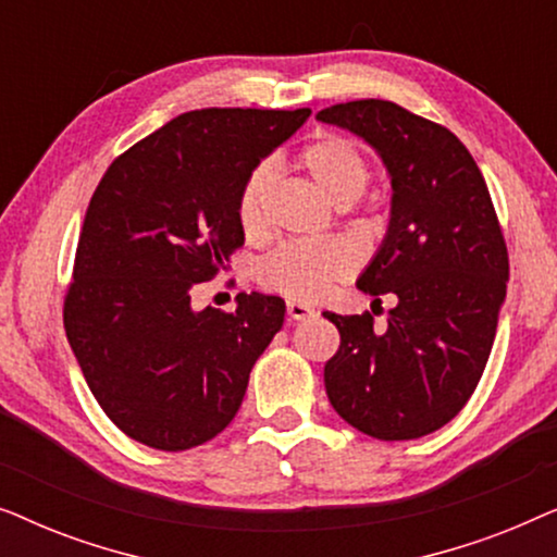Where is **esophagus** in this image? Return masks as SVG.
<instances>
[{
	"label": "esophagus",
	"mask_w": 557,
	"mask_h": 557,
	"mask_svg": "<svg viewBox=\"0 0 557 557\" xmlns=\"http://www.w3.org/2000/svg\"><path fill=\"white\" fill-rule=\"evenodd\" d=\"M286 311H288V317L296 319V322H301V319L317 314L314 307H309V304H301V301H288Z\"/></svg>",
	"instance_id": "1"
}]
</instances>
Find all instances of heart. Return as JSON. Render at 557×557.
<instances>
[{"instance_id": "heart-1", "label": "heart", "mask_w": 557, "mask_h": 557, "mask_svg": "<svg viewBox=\"0 0 557 557\" xmlns=\"http://www.w3.org/2000/svg\"><path fill=\"white\" fill-rule=\"evenodd\" d=\"M299 166L334 205H349L364 193L370 164L355 141L339 134H319L299 151ZM271 164H258L243 182L238 195V223L246 238L269 231V200L273 193ZM355 250L345 240H299L281 246L258 265V281L286 299L314 301L330 292L334 281L355 271Z\"/></svg>"}]
</instances>
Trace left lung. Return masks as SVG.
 <instances>
[{
    "instance_id": "obj_1",
    "label": "left lung",
    "mask_w": 557,
    "mask_h": 557,
    "mask_svg": "<svg viewBox=\"0 0 557 557\" xmlns=\"http://www.w3.org/2000/svg\"><path fill=\"white\" fill-rule=\"evenodd\" d=\"M317 119L368 141L393 187L387 233L357 288L377 304L393 294L395 307L385 330L370 311H324L339 330L326 395L372 438H421L467 406L490 360L509 278L497 212L474 157L446 126L380 98Z\"/></svg>"
}]
</instances>
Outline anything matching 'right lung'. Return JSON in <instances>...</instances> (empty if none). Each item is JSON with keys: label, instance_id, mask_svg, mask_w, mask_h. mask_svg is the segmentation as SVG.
<instances>
[{"label": "right lung", "instance_id": "right-lung-1", "mask_svg": "<svg viewBox=\"0 0 557 557\" xmlns=\"http://www.w3.org/2000/svg\"><path fill=\"white\" fill-rule=\"evenodd\" d=\"M309 109H202L172 119L106 170L83 220L65 334L103 413L128 438L185 451L238 413L250 370L281 330L278 296L193 309L246 235L243 182Z\"/></svg>", "mask_w": 557, "mask_h": 557}]
</instances>
